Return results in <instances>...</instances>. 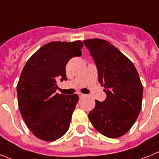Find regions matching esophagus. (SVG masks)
Wrapping results in <instances>:
<instances>
[{"label": "esophagus", "mask_w": 159, "mask_h": 159, "mask_svg": "<svg viewBox=\"0 0 159 159\" xmlns=\"http://www.w3.org/2000/svg\"><path fill=\"white\" fill-rule=\"evenodd\" d=\"M78 96H79L80 98H82V97L85 96V94H84V93H78Z\"/></svg>", "instance_id": "1"}]
</instances>
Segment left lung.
<instances>
[{
	"label": "left lung",
	"mask_w": 159,
	"mask_h": 159,
	"mask_svg": "<svg viewBox=\"0 0 159 159\" xmlns=\"http://www.w3.org/2000/svg\"><path fill=\"white\" fill-rule=\"evenodd\" d=\"M98 69L106 100H95L89 119L99 133L110 139L129 130L142 108L143 87L138 71L129 58L114 45L102 39L83 41Z\"/></svg>",
	"instance_id": "left-lung-1"
}]
</instances>
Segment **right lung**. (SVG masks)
Returning a JSON list of instances; mask_svg holds the SVG:
<instances>
[{"mask_svg":"<svg viewBox=\"0 0 159 159\" xmlns=\"http://www.w3.org/2000/svg\"><path fill=\"white\" fill-rule=\"evenodd\" d=\"M82 47L81 41L48 43L32 55L22 70L16 86L19 110L39 139L53 142L69 129L79 97L57 93V81L67 79L66 64L81 56Z\"/></svg>","mask_w":159,"mask_h":159,"instance_id":"add662e5","label":"right lung"}]
</instances>
